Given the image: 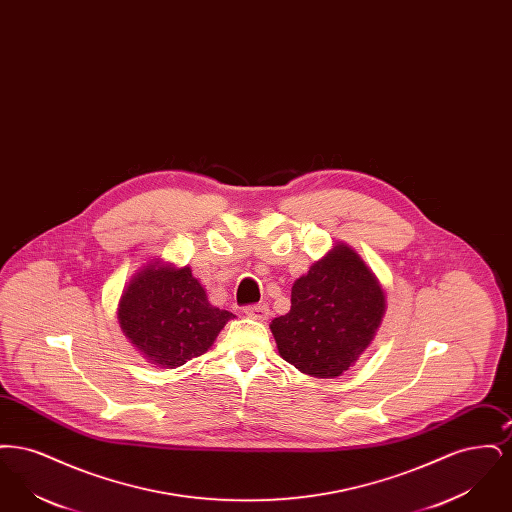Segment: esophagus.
Here are the masks:
<instances>
[{"label":"esophagus","mask_w":512,"mask_h":512,"mask_svg":"<svg viewBox=\"0 0 512 512\" xmlns=\"http://www.w3.org/2000/svg\"><path fill=\"white\" fill-rule=\"evenodd\" d=\"M245 315L249 318H255V320H267L268 318V307L265 303H257V305H247L244 309Z\"/></svg>","instance_id":"1"}]
</instances>
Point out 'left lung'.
Instances as JSON below:
<instances>
[{
    "mask_svg": "<svg viewBox=\"0 0 512 512\" xmlns=\"http://www.w3.org/2000/svg\"><path fill=\"white\" fill-rule=\"evenodd\" d=\"M386 313V295L349 247L334 245L293 282L292 309L270 324L284 361L315 378H336L361 357Z\"/></svg>",
    "mask_w": 512,
    "mask_h": 512,
    "instance_id": "1",
    "label": "left lung"
}]
</instances>
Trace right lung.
I'll list each match as a JSON object with an SVG mask.
<instances>
[{
  "mask_svg": "<svg viewBox=\"0 0 512 512\" xmlns=\"http://www.w3.org/2000/svg\"><path fill=\"white\" fill-rule=\"evenodd\" d=\"M117 317L149 363L176 368L203 355L234 315L209 303L192 268L155 261L132 276Z\"/></svg>",
  "mask_w": 512,
  "mask_h": 512,
  "instance_id": "1",
  "label": "right lung"
}]
</instances>
